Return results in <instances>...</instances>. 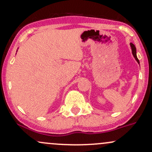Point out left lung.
I'll return each mask as SVG.
<instances>
[{"mask_svg":"<svg viewBox=\"0 0 152 152\" xmlns=\"http://www.w3.org/2000/svg\"><path fill=\"white\" fill-rule=\"evenodd\" d=\"M130 46H131V49H132V55H133L134 57L135 58V60H137V62H138V64L140 63L139 60H138V57H137V55H136V48H135V45H134L133 44H132V43H130Z\"/></svg>","mask_w":152,"mask_h":152,"instance_id":"1","label":"left lung"}]
</instances>
